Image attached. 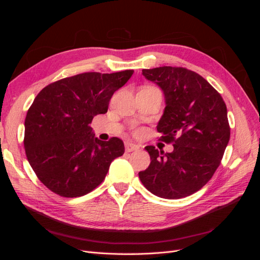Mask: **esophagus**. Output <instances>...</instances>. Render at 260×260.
Masks as SVG:
<instances>
[{"instance_id":"1","label":"esophagus","mask_w":260,"mask_h":260,"mask_svg":"<svg viewBox=\"0 0 260 260\" xmlns=\"http://www.w3.org/2000/svg\"><path fill=\"white\" fill-rule=\"evenodd\" d=\"M124 148H125V152H133V151H137V149H139L140 146L135 143H132V142H124Z\"/></svg>"}]
</instances>
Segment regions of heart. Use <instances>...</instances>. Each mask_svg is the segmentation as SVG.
<instances>
[{
  "instance_id": "b5f03b06",
  "label": "heart",
  "mask_w": 260,
  "mask_h": 260,
  "mask_svg": "<svg viewBox=\"0 0 260 260\" xmlns=\"http://www.w3.org/2000/svg\"><path fill=\"white\" fill-rule=\"evenodd\" d=\"M141 133H142V130H137L136 131V135H141Z\"/></svg>"
}]
</instances>
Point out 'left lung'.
<instances>
[{
	"label": "left lung",
	"instance_id": "1",
	"mask_svg": "<svg viewBox=\"0 0 260 260\" xmlns=\"http://www.w3.org/2000/svg\"><path fill=\"white\" fill-rule=\"evenodd\" d=\"M142 74L165 94L166 107L157 131L174 151L146 146L151 164L139 178L159 198H185L201 190L221 162L230 140L225 103L214 86L190 69L162 66Z\"/></svg>",
	"mask_w": 260,
	"mask_h": 260
}]
</instances>
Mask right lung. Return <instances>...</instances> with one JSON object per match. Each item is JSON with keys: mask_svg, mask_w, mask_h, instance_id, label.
I'll use <instances>...</instances> for the list:
<instances>
[{"mask_svg": "<svg viewBox=\"0 0 260 260\" xmlns=\"http://www.w3.org/2000/svg\"><path fill=\"white\" fill-rule=\"evenodd\" d=\"M132 74L83 73L50 83L36 96L26 116L23 145L38 179L53 193L62 198L90 193L124 153L120 139L101 141L90 123L107 113L113 94Z\"/></svg>", "mask_w": 260, "mask_h": 260, "instance_id": "obj_1", "label": "right lung"}]
</instances>
